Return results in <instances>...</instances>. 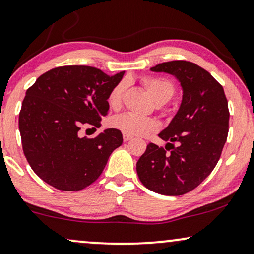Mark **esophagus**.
Instances as JSON below:
<instances>
[{"label": "esophagus", "mask_w": 254, "mask_h": 254, "mask_svg": "<svg viewBox=\"0 0 254 254\" xmlns=\"http://www.w3.org/2000/svg\"><path fill=\"white\" fill-rule=\"evenodd\" d=\"M123 139H124V142H127V140H131L132 139V137L131 136H129V134H123Z\"/></svg>", "instance_id": "1"}]
</instances>
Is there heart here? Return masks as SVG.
Here are the masks:
<instances>
[{"label": "heart", "mask_w": 254, "mask_h": 254, "mask_svg": "<svg viewBox=\"0 0 254 254\" xmlns=\"http://www.w3.org/2000/svg\"><path fill=\"white\" fill-rule=\"evenodd\" d=\"M142 84L147 92L152 96L156 103L165 104L171 101L176 94V86L171 81L162 77L146 76L142 78ZM125 83L120 82L110 90L108 95V103L112 110H118L123 102ZM111 125L115 129L122 131L129 136H146L156 132L159 129V123L156 118L139 117L133 114H122L111 120Z\"/></svg>", "instance_id": "1"}]
</instances>
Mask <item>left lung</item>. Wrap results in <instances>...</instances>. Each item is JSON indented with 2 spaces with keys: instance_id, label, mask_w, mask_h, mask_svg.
Wrapping results in <instances>:
<instances>
[{
  "instance_id": "left-lung-1",
  "label": "left lung",
  "mask_w": 254,
  "mask_h": 254,
  "mask_svg": "<svg viewBox=\"0 0 254 254\" xmlns=\"http://www.w3.org/2000/svg\"><path fill=\"white\" fill-rule=\"evenodd\" d=\"M173 75L183 99L177 114L158 136L164 147L147 144L137 162V175L149 190L182 195L212 172L229 133L230 112L223 86L206 70L188 61H171L150 69Z\"/></svg>"
}]
</instances>
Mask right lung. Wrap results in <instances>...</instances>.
Instances as JSON below:
<instances>
[{
  "label": "right lung",
  "instance_id": "right-lung-1",
  "mask_svg": "<svg viewBox=\"0 0 254 254\" xmlns=\"http://www.w3.org/2000/svg\"><path fill=\"white\" fill-rule=\"evenodd\" d=\"M123 75L108 76L86 65L59 66L27 90L18 127L25 158L42 181L62 191H79L101 176L112 151L123 143L122 132L107 129L95 138L78 132L83 125L101 127L109 92Z\"/></svg>",
  "mask_w": 254,
  "mask_h": 254
}]
</instances>
